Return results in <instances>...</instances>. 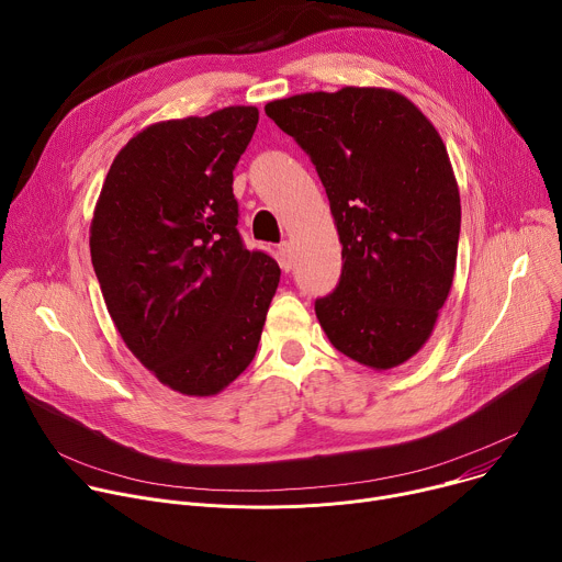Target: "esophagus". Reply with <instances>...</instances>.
Segmentation results:
<instances>
[{
    "label": "esophagus",
    "mask_w": 562,
    "mask_h": 562,
    "mask_svg": "<svg viewBox=\"0 0 562 562\" xmlns=\"http://www.w3.org/2000/svg\"><path fill=\"white\" fill-rule=\"evenodd\" d=\"M278 262H280L282 271H291V267H293V247H291V243H282L278 247Z\"/></svg>",
    "instance_id": "34e87169"
}]
</instances>
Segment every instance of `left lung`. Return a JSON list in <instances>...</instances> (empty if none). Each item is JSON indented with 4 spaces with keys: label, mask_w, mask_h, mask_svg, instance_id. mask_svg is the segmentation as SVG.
Instances as JSON below:
<instances>
[{
    "label": "left lung",
    "mask_w": 562,
    "mask_h": 562,
    "mask_svg": "<svg viewBox=\"0 0 562 562\" xmlns=\"http://www.w3.org/2000/svg\"><path fill=\"white\" fill-rule=\"evenodd\" d=\"M265 111L308 153L342 243L340 284L315 300L319 327L369 369L405 364L431 338L456 273L460 193L440 133L378 87L300 93Z\"/></svg>",
    "instance_id": "obj_1"
}]
</instances>
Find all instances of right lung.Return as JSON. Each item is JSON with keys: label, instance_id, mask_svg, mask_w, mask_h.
<instances>
[{"label": "right lung", "instance_id": "obj_1", "mask_svg": "<svg viewBox=\"0 0 562 562\" xmlns=\"http://www.w3.org/2000/svg\"><path fill=\"white\" fill-rule=\"evenodd\" d=\"M256 106L157 122L115 155L91 220V260L131 353L169 389L209 397L262 338L280 267L237 233L233 169Z\"/></svg>", "mask_w": 562, "mask_h": 562}]
</instances>
